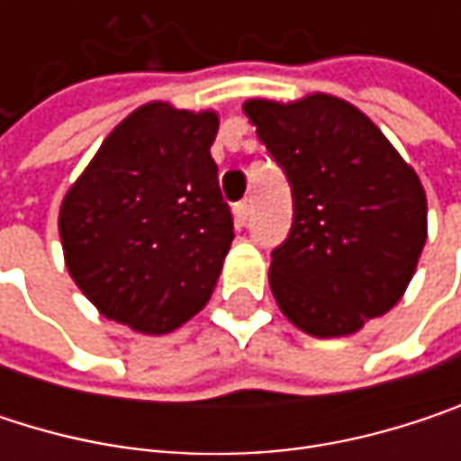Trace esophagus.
Masks as SVG:
<instances>
[{"label":"esophagus","mask_w":461,"mask_h":461,"mask_svg":"<svg viewBox=\"0 0 461 461\" xmlns=\"http://www.w3.org/2000/svg\"><path fill=\"white\" fill-rule=\"evenodd\" d=\"M234 219H237V224H240V227H245V224H248V219H250V203H248V200H242V203H237V205H234Z\"/></svg>","instance_id":"1"}]
</instances>
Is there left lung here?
Returning a JSON list of instances; mask_svg holds the SVG:
<instances>
[{
    "label": "left lung",
    "mask_w": 461,
    "mask_h": 461,
    "mask_svg": "<svg viewBox=\"0 0 461 461\" xmlns=\"http://www.w3.org/2000/svg\"><path fill=\"white\" fill-rule=\"evenodd\" d=\"M285 170L294 227L272 253L269 288L299 330L352 336L406 294L427 242V194L416 170L349 101L242 104Z\"/></svg>",
    "instance_id": "obj_1"
}]
</instances>
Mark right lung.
<instances>
[{
	"instance_id": "obj_1",
	"label": "right lung",
	"mask_w": 461,
	"mask_h": 461,
	"mask_svg": "<svg viewBox=\"0 0 461 461\" xmlns=\"http://www.w3.org/2000/svg\"><path fill=\"white\" fill-rule=\"evenodd\" d=\"M216 133L213 109L149 101L68 186L58 213L66 269L109 321L162 336L208 304L234 240Z\"/></svg>"
}]
</instances>
